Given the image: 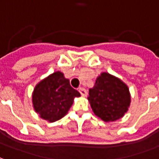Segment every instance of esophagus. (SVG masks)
Segmentation results:
<instances>
[{
    "label": "esophagus",
    "mask_w": 159,
    "mask_h": 159,
    "mask_svg": "<svg viewBox=\"0 0 159 159\" xmlns=\"http://www.w3.org/2000/svg\"><path fill=\"white\" fill-rule=\"evenodd\" d=\"M79 92H80V93H81V94H82V95H83V96H86L87 95V90L85 89H84V88H79Z\"/></svg>",
    "instance_id": "obj_1"
}]
</instances>
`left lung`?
Masks as SVG:
<instances>
[{"label": "left lung", "mask_w": 159, "mask_h": 159, "mask_svg": "<svg viewBox=\"0 0 159 159\" xmlns=\"http://www.w3.org/2000/svg\"><path fill=\"white\" fill-rule=\"evenodd\" d=\"M93 113L106 122L116 121L126 113L130 104V94L124 83L109 73L97 77L89 89L88 98Z\"/></svg>", "instance_id": "8db88e82"}]
</instances>
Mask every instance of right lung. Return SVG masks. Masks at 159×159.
Listing matches in <instances>:
<instances>
[{
    "label": "right lung",
    "instance_id": "1",
    "mask_svg": "<svg viewBox=\"0 0 159 159\" xmlns=\"http://www.w3.org/2000/svg\"><path fill=\"white\" fill-rule=\"evenodd\" d=\"M80 93L74 89L60 71L52 73L40 82L32 94V102L36 113L43 119L55 122L66 115Z\"/></svg>",
    "mask_w": 159,
    "mask_h": 159
}]
</instances>
